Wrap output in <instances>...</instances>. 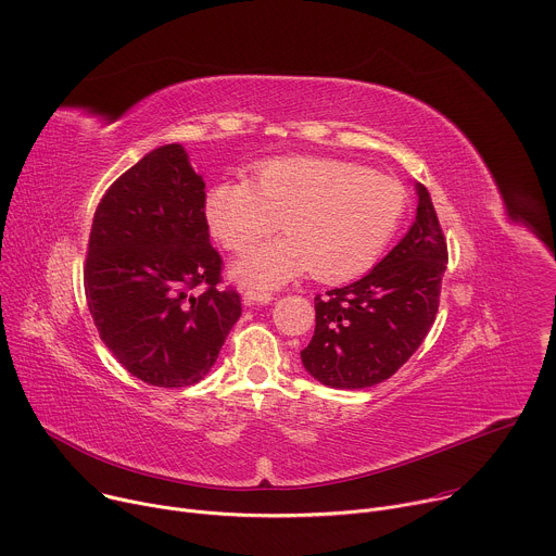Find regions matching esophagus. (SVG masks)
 Returning <instances> with one entry per match:
<instances>
[{
  "label": "esophagus",
  "instance_id": "34e87169",
  "mask_svg": "<svg viewBox=\"0 0 556 556\" xmlns=\"http://www.w3.org/2000/svg\"><path fill=\"white\" fill-rule=\"evenodd\" d=\"M275 296L273 292L268 290H255V288H249L244 290V303L247 305H255V303H270Z\"/></svg>",
  "mask_w": 556,
  "mask_h": 556
}]
</instances>
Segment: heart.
<instances>
[{"label": "heart", "mask_w": 556, "mask_h": 556, "mask_svg": "<svg viewBox=\"0 0 556 556\" xmlns=\"http://www.w3.org/2000/svg\"><path fill=\"white\" fill-rule=\"evenodd\" d=\"M407 193L399 180L321 155H283L253 167V180H222L206 193V222L219 244L247 253L279 219V240L237 262L240 281L273 288L309 270L343 283L367 273L393 240Z\"/></svg>", "instance_id": "1"}]
</instances>
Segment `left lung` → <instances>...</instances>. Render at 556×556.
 I'll use <instances>...</instances> for the list:
<instances>
[{
	"instance_id": "8db88e82",
	"label": "left lung",
	"mask_w": 556,
	"mask_h": 556,
	"mask_svg": "<svg viewBox=\"0 0 556 556\" xmlns=\"http://www.w3.org/2000/svg\"><path fill=\"white\" fill-rule=\"evenodd\" d=\"M448 262L429 191L418 185L409 232L363 279L314 296V337L303 367L328 387L363 389L399 371L429 334Z\"/></svg>"
}]
</instances>
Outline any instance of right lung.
<instances>
[{
    "label": "right lung",
    "instance_id": "right-lung-1",
    "mask_svg": "<svg viewBox=\"0 0 556 556\" xmlns=\"http://www.w3.org/2000/svg\"><path fill=\"white\" fill-rule=\"evenodd\" d=\"M204 204L185 149L165 144L112 182L92 219L90 314L116 361L153 387L202 380L242 314L240 292L222 288Z\"/></svg>",
    "mask_w": 556,
    "mask_h": 556
}]
</instances>
